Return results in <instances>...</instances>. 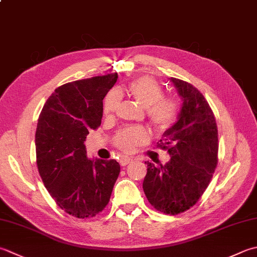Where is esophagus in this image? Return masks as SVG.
I'll list each match as a JSON object with an SVG mask.
<instances>
[{"label":"esophagus","instance_id":"34e87169","mask_svg":"<svg viewBox=\"0 0 257 257\" xmlns=\"http://www.w3.org/2000/svg\"><path fill=\"white\" fill-rule=\"evenodd\" d=\"M119 163H120V165H121V166H127L128 164L133 163V159H130L128 157H121V158H120V160H119Z\"/></svg>","mask_w":257,"mask_h":257}]
</instances>
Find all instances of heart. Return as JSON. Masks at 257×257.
Segmentation results:
<instances>
[{"label": "heart", "instance_id": "heart-1", "mask_svg": "<svg viewBox=\"0 0 257 257\" xmlns=\"http://www.w3.org/2000/svg\"><path fill=\"white\" fill-rule=\"evenodd\" d=\"M127 93L145 108L149 122L159 133L172 127L178 115V102L172 97H165L164 91L156 80L142 77L134 80L124 89L118 88L109 92L104 99L103 113L111 115L120 102V95ZM149 135L147 130L139 125L127 127L114 136L115 147L125 154L134 153L140 146L147 144Z\"/></svg>", "mask_w": 257, "mask_h": 257}]
</instances>
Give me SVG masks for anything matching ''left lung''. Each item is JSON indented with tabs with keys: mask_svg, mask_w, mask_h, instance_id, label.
<instances>
[{
	"mask_svg": "<svg viewBox=\"0 0 257 257\" xmlns=\"http://www.w3.org/2000/svg\"><path fill=\"white\" fill-rule=\"evenodd\" d=\"M170 81L182 97L178 120L163 135L157 147L167 150L166 165L147 164L143 188L152 206L164 214L177 215L198 202L217 166L218 132L213 110L193 84Z\"/></svg>",
	"mask_w": 257,
	"mask_h": 257,
	"instance_id": "8db88e82",
	"label": "left lung"
}]
</instances>
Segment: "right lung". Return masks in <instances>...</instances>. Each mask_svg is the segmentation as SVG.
Here are the masks:
<instances>
[{
	"label": "right lung",
	"instance_id": "obj_1",
	"mask_svg": "<svg viewBox=\"0 0 257 257\" xmlns=\"http://www.w3.org/2000/svg\"><path fill=\"white\" fill-rule=\"evenodd\" d=\"M117 79V73H110L61 85L38 120L39 174L59 207L77 218L102 212L120 173L113 159H89L84 146L90 130L101 124L102 100Z\"/></svg>",
	"mask_w": 257,
	"mask_h": 257
}]
</instances>
